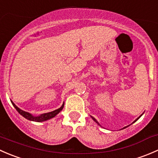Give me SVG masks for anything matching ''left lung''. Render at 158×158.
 Here are the masks:
<instances>
[{"mask_svg":"<svg viewBox=\"0 0 158 158\" xmlns=\"http://www.w3.org/2000/svg\"><path fill=\"white\" fill-rule=\"evenodd\" d=\"M141 116H140V117H141ZM140 117H139V118H140ZM92 119H93V120H94V121H95V122H96V123H97V124H98V125H99V124H98V122H97V121H96V120H95V118H92ZM138 118H137V119H136V120H135V122H136V121H137V120H138Z\"/></svg>","mask_w":158,"mask_h":158,"instance_id":"left-lung-1","label":"left lung"}]
</instances>
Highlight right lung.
I'll return each mask as SVG.
<instances>
[{
  "instance_id": "right-lung-1",
  "label": "right lung",
  "mask_w": 158,
  "mask_h": 158,
  "mask_svg": "<svg viewBox=\"0 0 158 158\" xmlns=\"http://www.w3.org/2000/svg\"><path fill=\"white\" fill-rule=\"evenodd\" d=\"M12 104H13V106H14V108L17 109V111H18V112L20 113L22 116H23L24 118H26L28 119V120L33 121V122H44V121H47V120H48V119H50V118H52L55 117V116L56 115V114H58V113L63 109V106H64V105H63V106H62L60 109L55 110V111H51V112H48V113H45V114H42L41 115L36 116H36L32 115V114H30L29 112H27V111H23V110L20 109L17 106H16L15 104H14V102H12Z\"/></svg>"
}]
</instances>
